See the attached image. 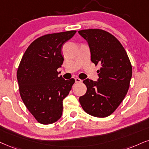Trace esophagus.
I'll return each instance as SVG.
<instances>
[{"label": "esophagus", "instance_id": "esophagus-1", "mask_svg": "<svg viewBox=\"0 0 149 149\" xmlns=\"http://www.w3.org/2000/svg\"><path fill=\"white\" fill-rule=\"evenodd\" d=\"M75 80H76V83H80V82H82V80H80V79L79 78H75Z\"/></svg>", "mask_w": 149, "mask_h": 149}]
</instances>
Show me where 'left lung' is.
Listing matches in <instances>:
<instances>
[{
    "mask_svg": "<svg viewBox=\"0 0 149 149\" xmlns=\"http://www.w3.org/2000/svg\"><path fill=\"white\" fill-rule=\"evenodd\" d=\"M87 41L91 60L100 65L97 82L83 81L86 92L79 101L86 113L97 118L112 114L123 101L132 76V66L125 48L111 33L99 29L78 31Z\"/></svg>",
    "mask_w": 149,
    "mask_h": 149,
    "instance_id": "left-lung-1",
    "label": "left lung"
}]
</instances>
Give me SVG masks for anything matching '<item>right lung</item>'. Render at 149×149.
Instances as JSON below:
<instances>
[{
  "mask_svg": "<svg viewBox=\"0 0 149 149\" xmlns=\"http://www.w3.org/2000/svg\"><path fill=\"white\" fill-rule=\"evenodd\" d=\"M76 31L49 33L39 37L24 52L17 70L19 92L23 103L42 125L58 121L63 113V100L69 95L75 80L58 76L64 58L63 45Z\"/></svg>",
  "mask_w": 149,
  "mask_h": 149,
  "instance_id": "obj_1",
  "label": "right lung"
}]
</instances>
